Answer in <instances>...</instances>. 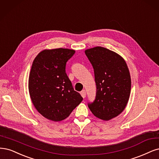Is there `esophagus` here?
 <instances>
[{"instance_id": "1", "label": "esophagus", "mask_w": 159, "mask_h": 159, "mask_svg": "<svg viewBox=\"0 0 159 159\" xmlns=\"http://www.w3.org/2000/svg\"><path fill=\"white\" fill-rule=\"evenodd\" d=\"M80 94H81V96H82V97H83V98H85V97H86V91H85L84 90H82V91L80 92Z\"/></svg>"}]
</instances>
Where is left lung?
I'll return each mask as SVG.
<instances>
[{"mask_svg": "<svg viewBox=\"0 0 159 159\" xmlns=\"http://www.w3.org/2000/svg\"><path fill=\"white\" fill-rule=\"evenodd\" d=\"M94 69L96 98L89 103L98 118L108 121L124 110L131 93V76L125 60L120 55L102 47L85 50Z\"/></svg>", "mask_w": 159, "mask_h": 159, "instance_id": "obj_1", "label": "left lung"}]
</instances>
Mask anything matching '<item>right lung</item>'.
<instances>
[{"mask_svg":"<svg viewBox=\"0 0 159 159\" xmlns=\"http://www.w3.org/2000/svg\"><path fill=\"white\" fill-rule=\"evenodd\" d=\"M73 49H45L34 59L29 76L28 89L35 109L54 121L66 118L83 100L75 91L65 72Z\"/></svg>","mask_w":159,"mask_h":159,"instance_id":"right-lung-1","label":"right lung"}]
</instances>
